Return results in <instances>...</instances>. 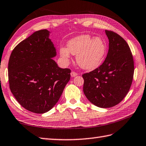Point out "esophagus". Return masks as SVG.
<instances>
[{
    "instance_id": "obj_1",
    "label": "esophagus",
    "mask_w": 146,
    "mask_h": 146,
    "mask_svg": "<svg viewBox=\"0 0 146 146\" xmlns=\"http://www.w3.org/2000/svg\"><path fill=\"white\" fill-rule=\"evenodd\" d=\"M77 75H78V73H77L76 72H75V71H71V77H75V76H76Z\"/></svg>"
}]
</instances>
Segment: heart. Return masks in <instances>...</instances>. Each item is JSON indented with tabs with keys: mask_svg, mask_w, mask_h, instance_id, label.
I'll return each mask as SVG.
<instances>
[{
	"mask_svg": "<svg viewBox=\"0 0 146 146\" xmlns=\"http://www.w3.org/2000/svg\"><path fill=\"white\" fill-rule=\"evenodd\" d=\"M106 45L100 37L82 35L72 38L68 42V48L62 47L60 54L66 62L70 58V53L76 56V61L80 66L85 70L96 68L104 58Z\"/></svg>",
	"mask_w": 146,
	"mask_h": 146,
	"instance_id": "obj_1",
	"label": "heart"
}]
</instances>
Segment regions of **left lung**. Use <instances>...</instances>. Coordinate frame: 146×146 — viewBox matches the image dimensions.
<instances>
[{
    "label": "left lung",
    "mask_w": 146,
    "mask_h": 146,
    "mask_svg": "<svg viewBox=\"0 0 146 146\" xmlns=\"http://www.w3.org/2000/svg\"><path fill=\"white\" fill-rule=\"evenodd\" d=\"M109 39L106 58L99 67L82 75L84 94L88 101L102 108L119 104L127 94L134 73L133 56L128 44L113 31H105Z\"/></svg>",
    "instance_id": "left-lung-1"
}]
</instances>
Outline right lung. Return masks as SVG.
Wrapping results in <instances>:
<instances>
[{
	"mask_svg": "<svg viewBox=\"0 0 146 146\" xmlns=\"http://www.w3.org/2000/svg\"><path fill=\"white\" fill-rule=\"evenodd\" d=\"M47 30L36 31L14 47L8 63L9 88L20 105L44 113L58 102L70 80L71 70L58 67Z\"/></svg>",
	"mask_w": 146,
	"mask_h": 146,
	"instance_id": "obj_1",
	"label": "right lung"
}]
</instances>
